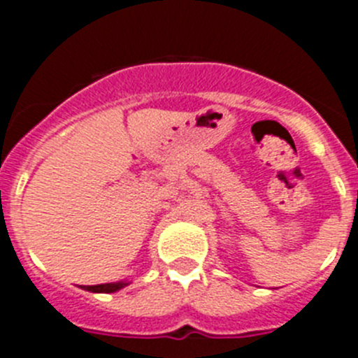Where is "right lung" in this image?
Listing matches in <instances>:
<instances>
[{"instance_id": "1", "label": "right lung", "mask_w": 358, "mask_h": 358, "mask_svg": "<svg viewBox=\"0 0 358 358\" xmlns=\"http://www.w3.org/2000/svg\"><path fill=\"white\" fill-rule=\"evenodd\" d=\"M127 283H103V285H85L84 290H90V292H116L122 287H125Z\"/></svg>"}]
</instances>
